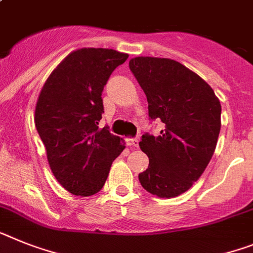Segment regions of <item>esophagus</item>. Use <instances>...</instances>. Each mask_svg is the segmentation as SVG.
<instances>
[{"label":"esophagus","instance_id":"esophagus-1","mask_svg":"<svg viewBox=\"0 0 253 253\" xmlns=\"http://www.w3.org/2000/svg\"><path fill=\"white\" fill-rule=\"evenodd\" d=\"M125 142H126V144L128 146H131V147H138V139L137 138H126L125 139Z\"/></svg>","mask_w":253,"mask_h":253}]
</instances>
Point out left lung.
<instances>
[{
    "label": "left lung",
    "instance_id": "left-lung-1",
    "mask_svg": "<svg viewBox=\"0 0 253 253\" xmlns=\"http://www.w3.org/2000/svg\"><path fill=\"white\" fill-rule=\"evenodd\" d=\"M129 69L147 97L150 119L165 125L159 135H142L139 147L150 164L138 178L157 197H176L197 182L210 163L221 105L212 88L178 61L134 57Z\"/></svg>",
    "mask_w": 253,
    "mask_h": 253
}]
</instances>
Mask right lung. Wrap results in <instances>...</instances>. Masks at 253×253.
I'll use <instances>...</instances> for the list:
<instances>
[{"label":"right lung","instance_id":"add662e5","mask_svg":"<svg viewBox=\"0 0 253 253\" xmlns=\"http://www.w3.org/2000/svg\"><path fill=\"white\" fill-rule=\"evenodd\" d=\"M128 59L109 48L71 52L51 73L36 106V128L57 182L75 196L102 189L123 138L100 128L102 90L112 71Z\"/></svg>","mask_w":253,"mask_h":253}]
</instances>
